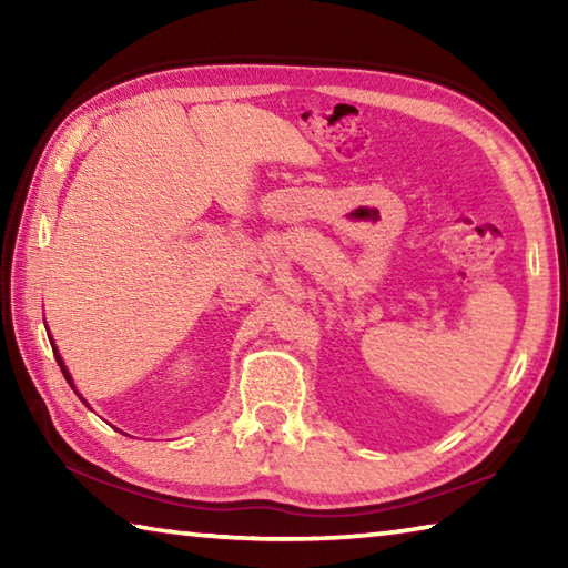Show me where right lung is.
Here are the masks:
<instances>
[{"label": "right lung", "instance_id": "right-lung-1", "mask_svg": "<svg viewBox=\"0 0 568 568\" xmlns=\"http://www.w3.org/2000/svg\"><path fill=\"white\" fill-rule=\"evenodd\" d=\"M52 343V341H50ZM54 351V358H57V363H60V368H62V373H64V378H67V383H70V386L74 388V383H72V376H70V371H67V365L62 363V355L57 353V348H52ZM77 396H80V393H77Z\"/></svg>", "mask_w": 568, "mask_h": 568}]
</instances>
